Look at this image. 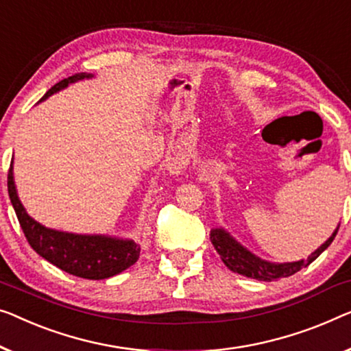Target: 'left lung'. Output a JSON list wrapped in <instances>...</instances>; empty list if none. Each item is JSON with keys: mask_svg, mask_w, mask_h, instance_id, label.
<instances>
[{"mask_svg": "<svg viewBox=\"0 0 351 351\" xmlns=\"http://www.w3.org/2000/svg\"><path fill=\"white\" fill-rule=\"evenodd\" d=\"M339 226H341V223H339ZM339 226L334 230L331 237H329L317 250H313L309 257L298 261H285V263H274V261L260 258L258 255L252 254L247 247H244L241 243L237 241V239L222 227L213 228L211 233H209V239H211L214 249L217 250L219 257L223 261V265H226L230 271L245 277H250V279L271 282L282 279V277H289L298 273L300 269L306 268V266H309L323 250H326L329 247V244H331L332 239L336 238Z\"/></svg>", "mask_w": 351, "mask_h": 351, "instance_id": "1", "label": "left lung"}]
</instances>
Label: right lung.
<instances>
[{"label": "right lung", "instance_id": "right-lung-1", "mask_svg": "<svg viewBox=\"0 0 351 351\" xmlns=\"http://www.w3.org/2000/svg\"><path fill=\"white\" fill-rule=\"evenodd\" d=\"M93 77V74L82 72V74L64 78V80L51 86L39 102L45 101L51 94L64 90L72 83ZM8 192L10 203H12L15 214H17L20 227H22L29 245L42 258L50 261L56 268L72 276L83 277V279L101 280L123 273L124 269H128L138 260L140 245L134 243L132 239L112 237V234L61 232V230L49 228L34 221L26 213L19 198L14 181V158L8 173Z\"/></svg>", "mask_w": 351, "mask_h": 351}]
</instances>
